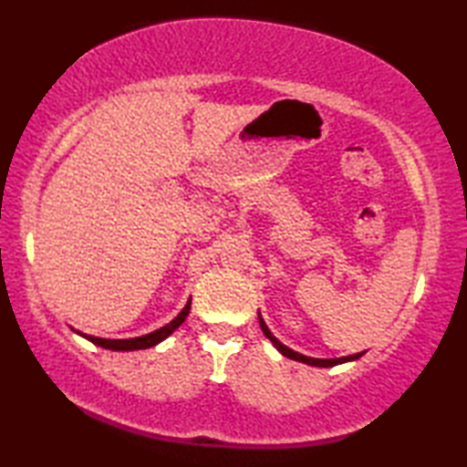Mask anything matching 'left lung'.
<instances>
[{
    "label": "left lung",
    "mask_w": 467,
    "mask_h": 467,
    "mask_svg": "<svg viewBox=\"0 0 467 467\" xmlns=\"http://www.w3.org/2000/svg\"><path fill=\"white\" fill-rule=\"evenodd\" d=\"M260 327H262V330H264V335L272 340V345H274L275 348H278L284 357H288V358H292V360H298V363H304V365H312V367H335V365L348 363V360H357V358L363 357V353L348 355V357H340V358H312V357H304V355L296 353V350L288 348L286 345H282V342L272 335L270 328L265 327V322L262 320V317H260Z\"/></svg>",
    "instance_id": "left-lung-1"
}]
</instances>
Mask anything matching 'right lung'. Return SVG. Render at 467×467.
Returning a JSON list of instances; mask_svg holds the SVG:
<instances>
[{"instance_id":"right-lung-1","label":"right lung","mask_w":467,"mask_h":467,"mask_svg":"<svg viewBox=\"0 0 467 467\" xmlns=\"http://www.w3.org/2000/svg\"><path fill=\"white\" fill-rule=\"evenodd\" d=\"M189 310H192V298H189V302L185 304V308L181 310L177 317L169 322V325L161 327L153 332H149V335H142V337H137V338H99V337H90V335H82V332H78V335H82L84 338H88L90 342H94V345H99L102 348H109V350H139V348H149V347H155L159 345L161 340H165L169 335H173V332L183 325Z\"/></svg>"}]
</instances>
